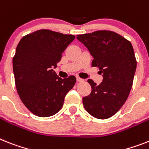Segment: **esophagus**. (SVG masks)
<instances>
[{
	"label": "esophagus",
	"mask_w": 149,
	"mask_h": 149,
	"mask_svg": "<svg viewBox=\"0 0 149 149\" xmlns=\"http://www.w3.org/2000/svg\"><path fill=\"white\" fill-rule=\"evenodd\" d=\"M77 82H83V81H84V79H82V78H80V77H77Z\"/></svg>",
	"instance_id": "obj_1"
}]
</instances>
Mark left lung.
Returning a JSON list of instances; mask_svg holds the SVG:
<instances>
[{
    "label": "left lung",
    "instance_id": "left-lung-1",
    "mask_svg": "<svg viewBox=\"0 0 149 149\" xmlns=\"http://www.w3.org/2000/svg\"><path fill=\"white\" fill-rule=\"evenodd\" d=\"M77 38L93 57L92 67L103 73L99 85L88 80L92 92L82 98L85 109L98 119L110 118L123 105L132 88L137 65L132 44L108 30L79 35Z\"/></svg>",
    "mask_w": 149,
    "mask_h": 149
}]
</instances>
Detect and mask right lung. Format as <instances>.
Wrapping results in <instances>:
<instances>
[{
  "label": "right lung",
  "mask_w": 149,
  "mask_h": 149,
  "mask_svg": "<svg viewBox=\"0 0 149 149\" xmlns=\"http://www.w3.org/2000/svg\"><path fill=\"white\" fill-rule=\"evenodd\" d=\"M74 38L73 35L40 29L19 42L13 58L15 84L22 102L33 114L47 117L57 113L74 86V76L60 78L52 69Z\"/></svg>",
  "instance_id": "1"
}]
</instances>
